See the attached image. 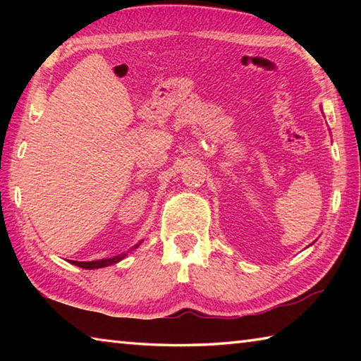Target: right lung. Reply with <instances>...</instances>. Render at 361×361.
I'll return each instance as SVG.
<instances>
[{
    "instance_id": "add662e5",
    "label": "right lung",
    "mask_w": 361,
    "mask_h": 361,
    "mask_svg": "<svg viewBox=\"0 0 361 361\" xmlns=\"http://www.w3.org/2000/svg\"><path fill=\"white\" fill-rule=\"evenodd\" d=\"M143 242V240H142ZM142 242H138L135 247H133L132 250H135V248H138L140 247V243ZM127 253H130V252H127ZM127 253H121V255H118V256H113V258H105V259H99V261H87V262H82V261H73V264L75 266H79V267H82V269H100V267H106V266H111V264H116V262H119V261H122L127 256Z\"/></svg>"
}]
</instances>
